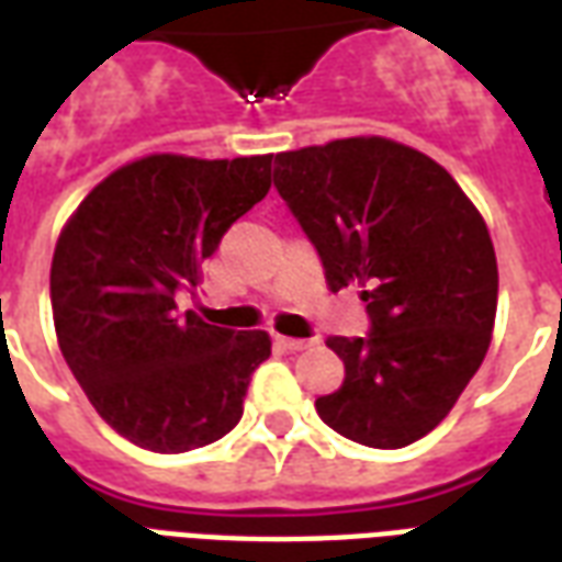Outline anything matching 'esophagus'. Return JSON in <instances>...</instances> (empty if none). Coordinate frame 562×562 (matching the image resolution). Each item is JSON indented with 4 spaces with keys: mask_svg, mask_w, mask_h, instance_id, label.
Instances as JSON below:
<instances>
[{
    "mask_svg": "<svg viewBox=\"0 0 562 562\" xmlns=\"http://www.w3.org/2000/svg\"><path fill=\"white\" fill-rule=\"evenodd\" d=\"M277 346L285 349V352H304L313 346V340H292V337H277Z\"/></svg>",
    "mask_w": 562,
    "mask_h": 562,
    "instance_id": "1",
    "label": "esophagus"
}]
</instances>
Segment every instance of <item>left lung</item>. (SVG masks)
I'll return each instance as SVG.
<instances>
[{"label": "left lung", "mask_w": 562, "mask_h": 562, "mask_svg": "<svg viewBox=\"0 0 562 562\" xmlns=\"http://www.w3.org/2000/svg\"><path fill=\"white\" fill-rule=\"evenodd\" d=\"M273 186L316 246L330 292L358 282L367 337H330L346 364L322 422L370 448H403L442 422L482 367L496 256L454 177L389 138L277 153Z\"/></svg>", "instance_id": "8db88e82"}]
</instances>
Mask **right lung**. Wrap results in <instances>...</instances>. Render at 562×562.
<instances>
[{
	"label": "right lung",
	"instance_id": "1",
	"mask_svg": "<svg viewBox=\"0 0 562 562\" xmlns=\"http://www.w3.org/2000/svg\"><path fill=\"white\" fill-rule=\"evenodd\" d=\"M270 159L144 156L104 177L59 234L50 306L66 364L116 434L159 454L210 446L244 415L265 330L177 316L222 234L268 195Z\"/></svg>",
	"mask_w": 562,
	"mask_h": 562
}]
</instances>
